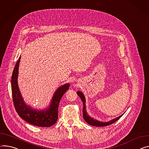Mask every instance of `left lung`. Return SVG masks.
Returning a JSON list of instances; mask_svg holds the SVG:
<instances>
[{
  "label": "left lung",
  "mask_w": 149,
  "mask_h": 149,
  "mask_svg": "<svg viewBox=\"0 0 149 149\" xmlns=\"http://www.w3.org/2000/svg\"><path fill=\"white\" fill-rule=\"evenodd\" d=\"M77 94L79 96V97L81 99L83 103V118L84 119V120H86V122H87V123H88L89 125H93V126H95V127H104V126H107L111 125L115 122L116 120H118L123 115H121L120 116H118V118H116L109 122H107V123H103V122L101 121H99L97 120L96 119H94L93 118H91L87 113L86 111V99L85 97L84 96V94L82 92H81L79 91H77Z\"/></svg>",
  "instance_id": "obj_1"
}]
</instances>
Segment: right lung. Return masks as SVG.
Instances as JSON below:
<instances>
[{
	"instance_id": "add662e5",
	"label": "right lung",
	"mask_w": 149,
	"mask_h": 149,
	"mask_svg": "<svg viewBox=\"0 0 149 149\" xmlns=\"http://www.w3.org/2000/svg\"><path fill=\"white\" fill-rule=\"evenodd\" d=\"M21 56L13 69L11 78V88L13 102L19 116L28 123L43 127H49L55 124L58 118V106L65 93L69 89L70 84H65L59 87L52 97L47 109L37 111L26 105L21 96L18 85V75Z\"/></svg>"
}]
</instances>
